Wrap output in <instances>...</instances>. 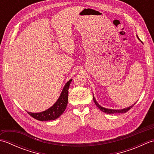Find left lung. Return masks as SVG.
I'll list each match as a JSON object with an SVG mask.
<instances>
[{
	"label": "left lung",
	"instance_id": "1",
	"mask_svg": "<svg viewBox=\"0 0 154 154\" xmlns=\"http://www.w3.org/2000/svg\"><path fill=\"white\" fill-rule=\"evenodd\" d=\"M137 38H138V35H137ZM138 40H139V38H138ZM93 100H94V103H95V104L97 105V106L98 108H99V109L101 111H103V112H105V113H106V114L125 113V112H127V111H128V110H129L130 109H131V108L136 104V103H134V104H132V105H131V106H130L127 107V108H124V109H106V108H104V107H103V106H101L100 105V104L97 102V100H96V99H95V98H94V95H93Z\"/></svg>",
	"mask_w": 154,
	"mask_h": 154
}]
</instances>
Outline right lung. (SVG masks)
Here are the masks:
<instances>
[{
	"instance_id": "obj_1",
	"label": "right lung",
	"mask_w": 154,
	"mask_h": 154,
	"mask_svg": "<svg viewBox=\"0 0 154 154\" xmlns=\"http://www.w3.org/2000/svg\"><path fill=\"white\" fill-rule=\"evenodd\" d=\"M71 81L72 79L65 83L60 97L58 98V99L54 104L53 106L43 112L37 113L28 112V113L34 119L40 121L54 120L58 119L64 112L67 107L68 103V90Z\"/></svg>"
}]
</instances>
